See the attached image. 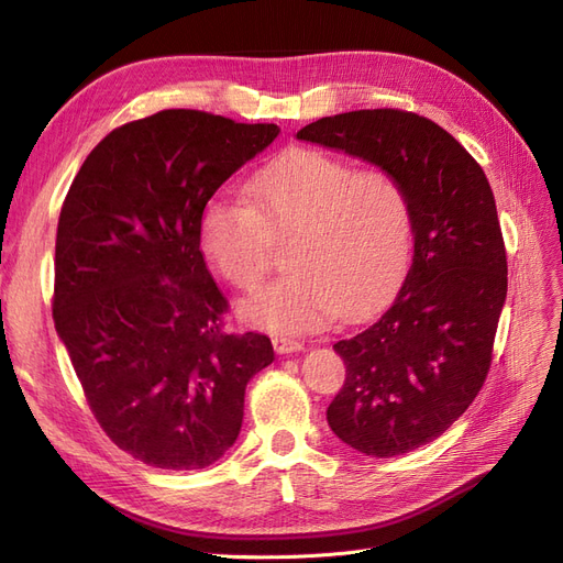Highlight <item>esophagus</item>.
<instances>
[{
  "instance_id": "34e87169",
  "label": "esophagus",
  "mask_w": 563,
  "mask_h": 563,
  "mask_svg": "<svg viewBox=\"0 0 563 563\" xmlns=\"http://www.w3.org/2000/svg\"><path fill=\"white\" fill-rule=\"evenodd\" d=\"M272 345H275V350L279 354H291V352H300L305 345L300 343V340H294V338H286V335H275L272 338Z\"/></svg>"
}]
</instances>
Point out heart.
<instances>
[{"label": "heart", "mask_w": 563, "mask_h": 563, "mask_svg": "<svg viewBox=\"0 0 563 563\" xmlns=\"http://www.w3.org/2000/svg\"><path fill=\"white\" fill-rule=\"evenodd\" d=\"M203 253L251 294L272 265V240H288V275L242 305L255 327L321 329L338 312L378 305L411 261L413 201L389 168H356L321 150H296L246 183V199L216 197L201 213Z\"/></svg>", "instance_id": "heart-1"}]
</instances>
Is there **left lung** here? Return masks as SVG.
Listing matches in <instances>:
<instances>
[{
  "instance_id": "1",
  "label": "left lung",
  "mask_w": 563,
  "mask_h": 563,
  "mask_svg": "<svg viewBox=\"0 0 563 563\" xmlns=\"http://www.w3.org/2000/svg\"><path fill=\"white\" fill-rule=\"evenodd\" d=\"M298 139L389 168L411 195L413 261L387 308L333 345L347 373L327 420L373 457L420 449L467 411L490 368L507 296L493 190L470 152L416 112L323 117Z\"/></svg>"
}]
</instances>
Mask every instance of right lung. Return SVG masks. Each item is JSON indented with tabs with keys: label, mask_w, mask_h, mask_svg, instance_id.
Here are the masks:
<instances>
[{
	"label": "right lung",
	"mask_w": 563,
	"mask_h": 563,
	"mask_svg": "<svg viewBox=\"0 0 563 563\" xmlns=\"http://www.w3.org/2000/svg\"><path fill=\"white\" fill-rule=\"evenodd\" d=\"M277 133L162 110L110 131L63 201L56 331L100 428L150 467L213 465L240 437L246 383L275 360L267 335L225 329L199 223Z\"/></svg>",
	"instance_id": "1"
}]
</instances>
